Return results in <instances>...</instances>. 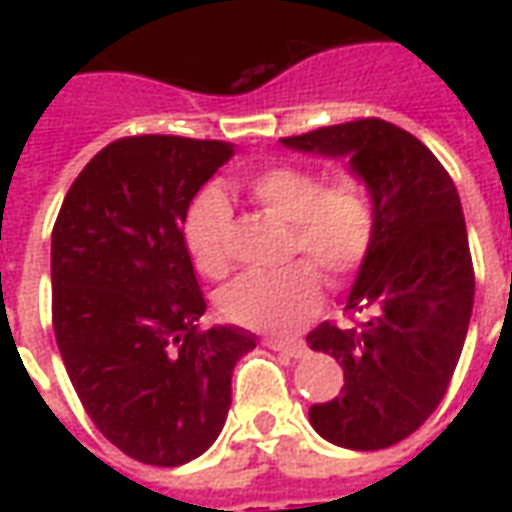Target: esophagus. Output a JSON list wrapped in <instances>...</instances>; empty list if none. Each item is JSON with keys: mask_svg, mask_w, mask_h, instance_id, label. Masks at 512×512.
<instances>
[{"mask_svg": "<svg viewBox=\"0 0 512 512\" xmlns=\"http://www.w3.org/2000/svg\"><path fill=\"white\" fill-rule=\"evenodd\" d=\"M266 348L271 351H279V354L293 356V359H301V356H307V343H301V340H277V337H266L263 340Z\"/></svg>", "mask_w": 512, "mask_h": 512, "instance_id": "obj_1", "label": "esophagus"}]
</instances>
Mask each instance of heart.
<instances>
[{
    "label": "heart",
    "instance_id": "heart-1",
    "mask_svg": "<svg viewBox=\"0 0 512 512\" xmlns=\"http://www.w3.org/2000/svg\"><path fill=\"white\" fill-rule=\"evenodd\" d=\"M246 189L263 211L290 224L288 255L307 263L238 277L222 290L219 310L244 329L290 332L321 307V279L313 265L332 288H345L365 268L378 233L376 202L354 172L326 180L318 169L296 164L260 169ZM230 222V200L219 186H208L191 200L183 238L202 277L219 279L233 266Z\"/></svg>",
    "mask_w": 512,
    "mask_h": 512
}]
</instances>
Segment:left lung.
I'll list each match as a JSON object with an SVG mask.
<instances>
[{
	"label": "left lung",
	"instance_id": "1",
	"mask_svg": "<svg viewBox=\"0 0 512 512\" xmlns=\"http://www.w3.org/2000/svg\"><path fill=\"white\" fill-rule=\"evenodd\" d=\"M282 145L351 158L376 202V244L345 307L354 323H321L307 343L345 376L340 395L310 408L312 428L337 447L384 450L436 411L461 359L474 304L461 197L417 136L378 117Z\"/></svg>",
	"mask_w": 512,
	"mask_h": 512
}]
</instances>
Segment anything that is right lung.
<instances>
[{"mask_svg":"<svg viewBox=\"0 0 512 512\" xmlns=\"http://www.w3.org/2000/svg\"><path fill=\"white\" fill-rule=\"evenodd\" d=\"M233 156L216 139H115L79 172L51 233V321L95 428L134 461L180 466L211 447L235 362L255 348L205 312L183 241L194 194Z\"/></svg>","mask_w":512,"mask_h":512,"instance_id":"1","label":"right lung"}]
</instances>
